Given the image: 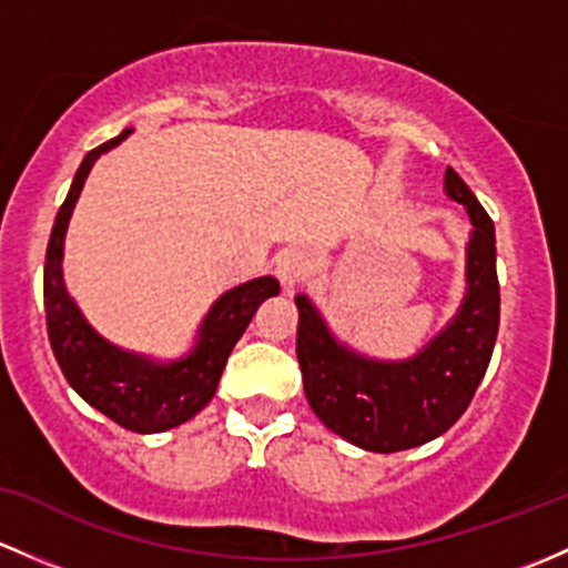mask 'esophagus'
<instances>
[{"mask_svg": "<svg viewBox=\"0 0 568 568\" xmlns=\"http://www.w3.org/2000/svg\"><path fill=\"white\" fill-rule=\"evenodd\" d=\"M276 273L282 278L284 290H295L303 278L312 273V256L303 248H286L276 262Z\"/></svg>", "mask_w": 568, "mask_h": 568, "instance_id": "esophagus-1", "label": "esophagus"}]
</instances>
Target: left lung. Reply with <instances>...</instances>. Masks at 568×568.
Wrapping results in <instances>:
<instances>
[{
  "instance_id": "1",
  "label": "left lung",
  "mask_w": 568,
  "mask_h": 568,
  "mask_svg": "<svg viewBox=\"0 0 568 568\" xmlns=\"http://www.w3.org/2000/svg\"><path fill=\"white\" fill-rule=\"evenodd\" d=\"M446 191L465 204L473 224L467 295L457 317L415 358L388 364L353 353L331 336L306 295L295 297L297 364L308 405L327 429L366 452H407L452 429L493 358L500 325L495 226L452 166Z\"/></svg>"
}]
</instances>
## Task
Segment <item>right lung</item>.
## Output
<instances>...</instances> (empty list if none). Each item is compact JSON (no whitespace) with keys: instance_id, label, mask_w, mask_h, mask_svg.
<instances>
[{"instance_id":"right-lung-1","label":"right lung","mask_w":568,"mask_h":568,"mask_svg":"<svg viewBox=\"0 0 568 568\" xmlns=\"http://www.w3.org/2000/svg\"><path fill=\"white\" fill-rule=\"evenodd\" d=\"M128 133L131 131H122L116 139L87 153L57 213L43 271L45 327L57 364L75 394L109 415L114 424L139 435H153L194 418L213 399L232 347L245 333L260 303L278 295V282L273 276H262L221 295L199 327L196 347L172 364H155L142 355H131L98 336L62 284V243L92 163L101 153L116 148Z\"/></svg>"}]
</instances>
